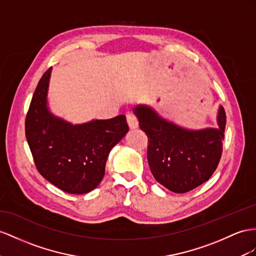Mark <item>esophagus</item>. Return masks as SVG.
Wrapping results in <instances>:
<instances>
[{
    "label": "esophagus",
    "instance_id": "obj_1",
    "mask_svg": "<svg viewBox=\"0 0 256 256\" xmlns=\"http://www.w3.org/2000/svg\"><path fill=\"white\" fill-rule=\"evenodd\" d=\"M126 120L130 128H136L138 126V120L133 112H126Z\"/></svg>",
    "mask_w": 256,
    "mask_h": 256
}]
</instances>
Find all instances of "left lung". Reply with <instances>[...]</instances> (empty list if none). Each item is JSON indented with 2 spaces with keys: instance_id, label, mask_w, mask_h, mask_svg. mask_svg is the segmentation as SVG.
Returning a JSON list of instances; mask_svg holds the SVG:
<instances>
[{
  "instance_id": "1",
  "label": "left lung",
  "mask_w": 256,
  "mask_h": 256,
  "mask_svg": "<svg viewBox=\"0 0 256 256\" xmlns=\"http://www.w3.org/2000/svg\"><path fill=\"white\" fill-rule=\"evenodd\" d=\"M135 114L148 137V164L156 182L175 194H185L208 180L222 152L224 108L218 111V128L201 130L182 128L147 106L136 107Z\"/></svg>"
}]
</instances>
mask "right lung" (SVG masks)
Listing matches in <instances>:
<instances>
[{"label": "right lung", "mask_w": 256, "mask_h": 256, "mask_svg": "<svg viewBox=\"0 0 256 256\" xmlns=\"http://www.w3.org/2000/svg\"><path fill=\"white\" fill-rule=\"evenodd\" d=\"M52 68L40 78L26 116V138L36 168L68 194H86L102 182L110 150L128 133L124 114L72 126L52 116L46 94Z\"/></svg>", "instance_id": "right-lung-1"}]
</instances>
